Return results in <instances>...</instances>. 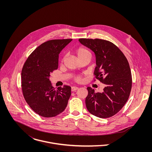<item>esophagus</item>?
<instances>
[{"label":"esophagus","instance_id":"esophagus-1","mask_svg":"<svg viewBox=\"0 0 152 152\" xmlns=\"http://www.w3.org/2000/svg\"><path fill=\"white\" fill-rule=\"evenodd\" d=\"M78 89V87H71V91H72V92L76 91Z\"/></svg>","mask_w":152,"mask_h":152}]
</instances>
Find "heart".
Returning <instances> with one entry per match:
<instances>
[{"label": "heart", "mask_w": 152, "mask_h": 152, "mask_svg": "<svg viewBox=\"0 0 152 152\" xmlns=\"http://www.w3.org/2000/svg\"><path fill=\"white\" fill-rule=\"evenodd\" d=\"M75 53L80 60L86 56H90L89 51H88V50L86 47L84 46H80L78 48H77L75 50ZM64 61H65V57H63L61 60V63L62 64L64 63ZM74 80L77 83H82L83 81V75H79L75 76Z\"/></svg>", "instance_id": "obj_1"}]
</instances>
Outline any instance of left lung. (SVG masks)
<instances>
[{
	"label": "left lung",
	"mask_w": 152,
	"mask_h": 152,
	"mask_svg": "<svg viewBox=\"0 0 152 152\" xmlns=\"http://www.w3.org/2000/svg\"><path fill=\"white\" fill-rule=\"evenodd\" d=\"M79 41L95 53L96 66L94 81L97 79L105 86L102 93L87 88L86 107L97 117H111L123 108L130 95L132 78L128 60L116 45L108 40L80 39Z\"/></svg>",
	"instance_id": "1"
}]
</instances>
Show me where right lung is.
<instances>
[{"label":"right lung","instance_id":"right-lung-1","mask_svg":"<svg viewBox=\"0 0 152 152\" xmlns=\"http://www.w3.org/2000/svg\"><path fill=\"white\" fill-rule=\"evenodd\" d=\"M72 39L48 40L37 47L28 57L22 70V93L31 109L44 118L54 117L63 112L71 96V87L57 89L49 80L57 69L58 55Z\"/></svg>","mask_w":152,"mask_h":152}]
</instances>
